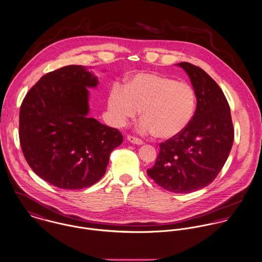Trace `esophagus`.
Listing matches in <instances>:
<instances>
[{"label": "esophagus", "instance_id": "1", "mask_svg": "<svg viewBox=\"0 0 262 262\" xmlns=\"http://www.w3.org/2000/svg\"><path fill=\"white\" fill-rule=\"evenodd\" d=\"M127 141L135 144V145H143L144 144V142L142 140H140L138 138H135L133 136H127Z\"/></svg>", "mask_w": 262, "mask_h": 262}]
</instances>
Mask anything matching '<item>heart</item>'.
I'll use <instances>...</instances> for the list:
<instances>
[{
	"label": "heart",
	"mask_w": 262,
	"mask_h": 262,
	"mask_svg": "<svg viewBox=\"0 0 262 262\" xmlns=\"http://www.w3.org/2000/svg\"><path fill=\"white\" fill-rule=\"evenodd\" d=\"M196 93L185 81L156 73H139L125 85H114L108 94V110L117 125H124L139 115V130L172 139L191 123L196 111Z\"/></svg>",
	"instance_id": "1"
}]
</instances>
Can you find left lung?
<instances>
[{
	"instance_id": "1",
	"label": "left lung",
	"mask_w": 262,
	"mask_h": 262,
	"mask_svg": "<svg viewBox=\"0 0 262 262\" xmlns=\"http://www.w3.org/2000/svg\"><path fill=\"white\" fill-rule=\"evenodd\" d=\"M189 75L197 107L188 127L160 144V152L147 176L173 193L185 194L211 184L223 168L232 147V118L219 85L198 66L178 64Z\"/></svg>"
}]
</instances>
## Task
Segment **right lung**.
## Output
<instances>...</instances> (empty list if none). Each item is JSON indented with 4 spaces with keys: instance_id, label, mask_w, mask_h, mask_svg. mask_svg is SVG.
Here are the masks:
<instances>
[{
    "instance_id": "right-lung-1",
    "label": "right lung",
    "mask_w": 262,
    "mask_h": 262,
    "mask_svg": "<svg viewBox=\"0 0 262 262\" xmlns=\"http://www.w3.org/2000/svg\"><path fill=\"white\" fill-rule=\"evenodd\" d=\"M97 84L84 66H64L42 76L21 104L24 157L36 174L60 189L95 184L106 171L111 152L122 143L118 129L88 117V88Z\"/></svg>"
}]
</instances>
